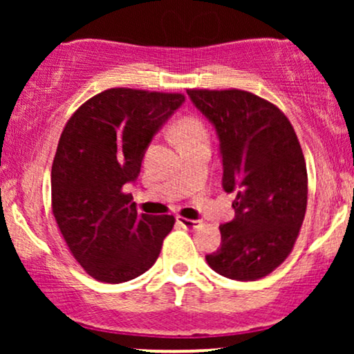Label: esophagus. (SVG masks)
<instances>
[{"label":"esophagus","instance_id":"34e87169","mask_svg":"<svg viewBox=\"0 0 354 354\" xmlns=\"http://www.w3.org/2000/svg\"><path fill=\"white\" fill-rule=\"evenodd\" d=\"M176 219L181 226H185V228H188V230H196L198 226L201 225V221H198V219H188L185 216H178Z\"/></svg>","mask_w":354,"mask_h":354}]
</instances>
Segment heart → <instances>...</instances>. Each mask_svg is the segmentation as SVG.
<instances>
[{
    "label": "heart",
    "mask_w": 354,
    "mask_h": 354,
    "mask_svg": "<svg viewBox=\"0 0 354 354\" xmlns=\"http://www.w3.org/2000/svg\"><path fill=\"white\" fill-rule=\"evenodd\" d=\"M171 136L174 143L181 145L185 141L194 140V138L206 136V129L196 116H183L173 126Z\"/></svg>",
    "instance_id": "obj_1"
}]
</instances>
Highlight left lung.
Returning a JSON list of instances; mask_svg holds the SVG:
<instances>
[{"label":"left lung","mask_w":354,"mask_h":354,"mask_svg":"<svg viewBox=\"0 0 354 354\" xmlns=\"http://www.w3.org/2000/svg\"><path fill=\"white\" fill-rule=\"evenodd\" d=\"M213 123L223 160V189L236 193L233 221L219 226L221 246L206 261L219 274L254 281L293 250L308 203L304 156L278 106L243 89H188Z\"/></svg>","instance_id":"obj_1"}]
</instances>
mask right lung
I'll use <instances>...</instances> for the list:
<instances>
[{"label": "right lung", "instance_id": "obj_1", "mask_svg": "<svg viewBox=\"0 0 354 354\" xmlns=\"http://www.w3.org/2000/svg\"><path fill=\"white\" fill-rule=\"evenodd\" d=\"M183 101L180 93L111 88L81 104L61 133L51 166L53 214L76 261L101 283L148 271L173 230L169 214L138 213L124 186Z\"/></svg>", "mask_w": 354, "mask_h": 354}]
</instances>
